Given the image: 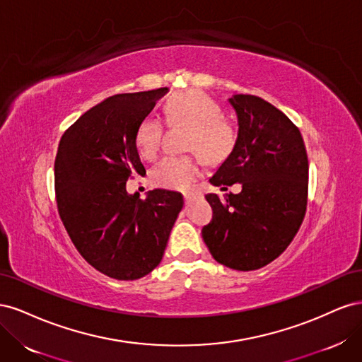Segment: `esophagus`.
Returning <instances> with one entry per match:
<instances>
[{
    "instance_id": "esophagus-1",
    "label": "esophagus",
    "mask_w": 362,
    "mask_h": 362,
    "mask_svg": "<svg viewBox=\"0 0 362 362\" xmlns=\"http://www.w3.org/2000/svg\"><path fill=\"white\" fill-rule=\"evenodd\" d=\"M202 194L201 193H184V201L185 204H190L193 202L194 199H201Z\"/></svg>"
}]
</instances>
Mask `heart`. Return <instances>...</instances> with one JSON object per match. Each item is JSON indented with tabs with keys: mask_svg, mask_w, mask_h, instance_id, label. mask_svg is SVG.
<instances>
[{
	"mask_svg": "<svg viewBox=\"0 0 362 362\" xmlns=\"http://www.w3.org/2000/svg\"><path fill=\"white\" fill-rule=\"evenodd\" d=\"M164 117L170 127L189 128L185 148L198 151L208 160H222L235 145V128L222 116V108L201 90L175 93L164 104ZM163 139V125L148 116L136 129V148L141 158L156 160ZM201 173L196 157H166L151 172V181L169 190H189Z\"/></svg>",
	"mask_w": 362,
	"mask_h": 362,
	"instance_id": "heart-1",
	"label": "heart"
}]
</instances>
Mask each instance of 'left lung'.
<instances>
[{"label": "left lung", "instance_id": "left-lung-1", "mask_svg": "<svg viewBox=\"0 0 362 362\" xmlns=\"http://www.w3.org/2000/svg\"><path fill=\"white\" fill-rule=\"evenodd\" d=\"M238 120L231 154L210 178L225 192L205 194L213 221L202 238L213 258L234 270H257L276 259L298 234L308 198V157L299 128L254 95L229 98Z\"/></svg>", "mask_w": 362, "mask_h": 362}]
</instances>
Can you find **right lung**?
I'll use <instances>...</instances> for the list:
<instances>
[{
	"mask_svg": "<svg viewBox=\"0 0 362 362\" xmlns=\"http://www.w3.org/2000/svg\"><path fill=\"white\" fill-rule=\"evenodd\" d=\"M168 87L120 93L92 107L63 134L56 163L57 208L81 257L104 275L134 281L163 258L182 194L156 189L140 199L127 181L146 173L136 129Z\"/></svg>",
	"mask_w": 362,
	"mask_h": 362,
	"instance_id": "1",
	"label": "right lung"
}]
</instances>
